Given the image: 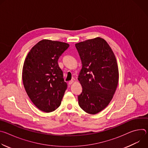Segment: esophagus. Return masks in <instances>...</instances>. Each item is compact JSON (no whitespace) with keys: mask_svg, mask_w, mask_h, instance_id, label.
Returning <instances> with one entry per match:
<instances>
[{"mask_svg":"<svg viewBox=\"0 0 148 148\" xmlns=\"http://www.w3.org/2000/svg\"><path fill=\"white\" fill-rule=\"evenodd\" d=\"M73 82H74V80L71 79V80L69 81V85H71V84H72Z\"/></svg>","mask_w":148,"mask_h":148,"instance_id":"obj_1","label":"esophagus"}]
</instances>
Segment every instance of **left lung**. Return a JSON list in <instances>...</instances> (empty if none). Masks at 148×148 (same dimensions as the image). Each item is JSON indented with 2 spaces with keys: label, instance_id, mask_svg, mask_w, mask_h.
I'll list each match as a JSON object with an SVG mask.
<instances>
[{
  "label": "left lung",
  "instance_id": "obj_1",
  "mask_svg": "<svg viewBox=\"0 0 148 148\" xmlns=\"http://www.w3.org/2000/svg\"><path fill=\"white\" fill-rule=\"evenodd\" d=\"M75 47L82 66L78 78L82 87L78 103L87 113L96 114L108 106L116 91V60L107 42L100 37L79 42Z\"/></svg>",
  "mask_w": 148,
  "mask_h": 148
}]
</instances>
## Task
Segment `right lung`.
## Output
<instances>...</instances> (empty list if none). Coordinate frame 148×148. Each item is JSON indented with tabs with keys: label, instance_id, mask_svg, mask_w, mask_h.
I'll return each instance as SVG.
<instances>
[{
	"label": "right lung",
	"instance_id": "right-lung-1",
	"mask_svg": "<svg viewBox=\"0 0 148 148\" xmlns=\"http://www.w3.org/2000/svg\"><path fill=\"white\" fill-rule=\"evenodd\" d=\"M58 41H40L28 53L23 67L25 90L35 106L50 112L61 104L67 88L58 60L69 47Z\"/></svg>",
	"mask_w": 148,
	"mask_h": 148
}]
</instances>
